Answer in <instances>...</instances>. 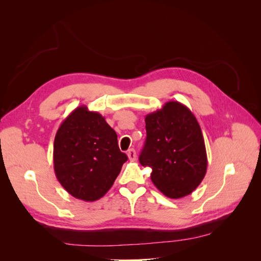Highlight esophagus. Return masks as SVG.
<instances>
[{
    "label": "esophagus",
    "instance_id": "1",
    "mask_svg": "<svg viewBox=\"0 0 261 261\" xmlns=\"http://www.w3.org/2000/svg\"><path fill=\"white\" fill-rule=\"evenodd\" d=\"M127 155H128V159L130 161H135L136 160V156H137L135 149H129L128 151H127Z\"/></svg>",
    "mask_w": 261,
    "mask_h": 261
}]
</instances>
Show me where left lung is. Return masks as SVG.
<instances>
[{"label": "left lung", "mask_w": 261, "mask_h": 261, "mask_svg": "<svg viewBox=\"0 0 261 261\" xmlns=\"http://www.w3.org/2000/svg\"><path fill=\"white\" fill-rule=\"evenodd\" d=\"M146 143L139 155L151 168L152 183L169 198L192 194L207 172V152L200 126L186 106L169 101L146 115Z\"/></svg>", "instance_id": "1"}]
</instances>
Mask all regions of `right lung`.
Returning a JSON list of instances; mask_svg holds the SVG:
<instances>
[{
  "label": "right lung",
  "instance_id": "1",
  "mask_svg": "<svg viewBox=\"0 0 261 261\" xmlns=\"http://www.w3.org/2000/svg\"><path fill=\"white\" fill-rule=\"evenodd\" d=\"M127 155L105 117L76 108L62 122L54 138L53 164L60 184L77 199L96 201L112 187Z\"/></svg>",
  "mask_w": 261,
  "mask_h": 261
}]
</instances>
